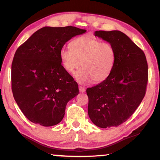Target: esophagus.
Here are the masks:
<instances>
[{
  "label": "esophagus",
  "mask_w": 160,
  "mask_h": 160,
  "mask_svg": "<svg viewBox=\"0 0 160 160\" xmlns=\"http://www.w3.org/2000/svg\"><path fill=\"white\" fill-rule=\"evenodd\" d=\"M79 92H84L86 91V88H84V87L82 86H79Z\"/></svg>",
  "instance_id": "1"
}]
</instances>
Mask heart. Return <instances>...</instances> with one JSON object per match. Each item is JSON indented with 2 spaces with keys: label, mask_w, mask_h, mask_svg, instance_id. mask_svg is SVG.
<instances>
[{
  "label": "heart",
  "mask_w": 160,
  "mask_h": 160,
  "mask_svg": "<svg viewBox=\"0 0 160 160\" xmlns=\"http://www.w3.org/2000/svg\"><path fill=\"white\" fill-rule=\"evenodd\" d=\"M70 48H62L60 58L69 73H73L81 64L83 68L74 74L78 83L86 84L92 80L98 83L109 76L116 58L115 48L111 43L102 42L95 37L85 35L72 41Z\"/></svg>",
  "instance_id": "b5f03b06"
}]
</instances>
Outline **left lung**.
<instances>
[{
  "instance_id": "left-lung-1",
  "label": "left lung",
  "mask_w": 160,
  "mask_h": 160,
  "mask_svg": "<svg viewBox=\"0 0 160 160\" xmlns=\"http://www.w3.org/2000/svg\"><path fill=\"white\" fill-rule=\"evenodd\" d=\"M94 35L113 45L116 58L109 76L86 90L88 116L99 128L117 127L134 113L145 96L148 77L146 58L121 31H98Z\"/></svg>"
}]
</instances>
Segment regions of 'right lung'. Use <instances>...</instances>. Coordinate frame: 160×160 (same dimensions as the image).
I'll return each instance as SVG.
<instances>
[{
	"label": "right lung",
	"instance_id": "add662e5",
	"mask_svg": "<svg viewBox=\"0 0 160 160\" xmlns=\"http://www.w3.org/2000/svg\"><path fill=\"white\" fill-rule=\"evenodd\" d=\"M86 32L71 26H45L16 51L12 90L30 121L44 127L58 124L68 102L79 94L77 83L61 64L60 51L70 39Z\"/></svg>",
	"mask_w": 160,
	"mask_h": 160
}]
</instances>
